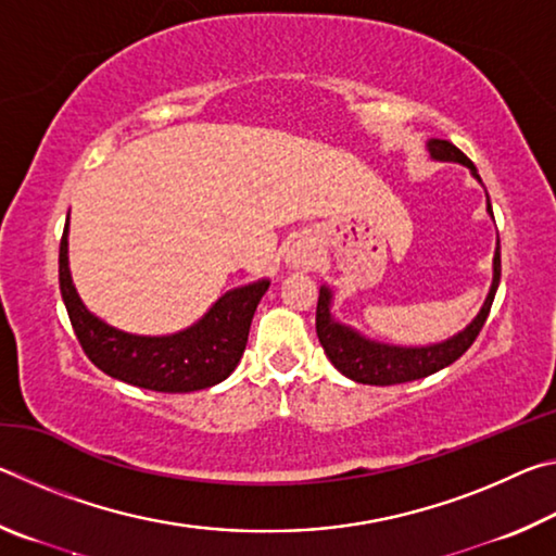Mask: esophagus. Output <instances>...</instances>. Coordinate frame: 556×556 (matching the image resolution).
<instances>
[{
  "instance_id": "obj_1",
  "label": "esophagus",
  "mask_w": 556,
  "mask_h": 556,
  "mask_svg": "<svg viewBox=\"0 0 556 556\" xmlns=\"http://www.w3.org/2000/svg\"><path fill=\"white\" fill-rule=\"evenodd\" d=\"M314 260H316V250H314V244L306 242V240H296L294 244H291V250H289V255H287L289 265L296 267V269L312 267Z\"/></svg>"
}]
</instances>
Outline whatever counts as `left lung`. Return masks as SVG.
<instances>
[{
	"label": "left lung",
	"instance_id": "left-lung-1",
	"mask_svg": "<svg viewBox=\"0 0 556 556\" xmlns=\"http://www.w3.org/2000/svg\"><path fill=\"white\" fill-rule=\"evenodd\" d=\"M427 152L434 162L464 164L470 172V176H473L478 184H483L473 162H470L458 147L446 142V139H429ZM488 215L493 218L491 201H488ZM497 285H501V240L495 242L493 281H491V289H488V296L483 301L481 312L476 314L473 321H470L464 331L454 333L451 338H446V341L429 343V345H394V343L372 341V338L355 331L353 326L341 324L331 312L333 291L331 287L321 285V289H318V306H316L318 341H321L328 361L333 363V368L338 372H343L345 378H351L353 382L382 384L384 388V384H400V382L427 378V375L444 370L446 365L458 361V357L468 351L470 343L476 341V336L481 333L488 314H491Z\"/></svg>",
	"mask_w": 556,
	"mask_h": 556
}]
</instances>
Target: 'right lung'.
Here are the masks:
<instances>
[{
  "label": "right lung",
  "mask_w": 556,
  "mask_h": 556,
  "mask_svg": "<svg viewBox=\"0 0 556 556\" xmlns=\"http://www.w3.org/2000/svg\"><path fill=\"white\" fill-rule=\"evenodd\" d=\"M68 225L71 213L59 252L61 296L83 351L102 372L154 392H195L223 382L238 368L252 316L269 289V279L225 291L199 321L184 331L166 336L129 333L105 324L83 304L68 265Z\"/></svg>",
  "instance_id": "add662e5"
}]
</instances>
